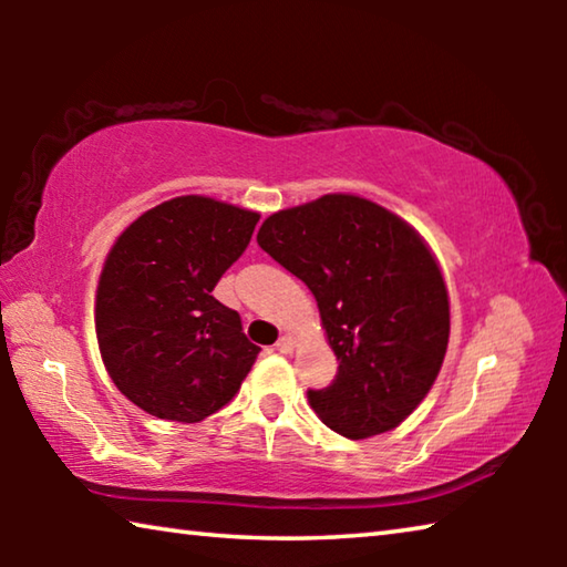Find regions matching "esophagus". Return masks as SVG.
<instances>
[{
    "label": "esophagus",
    "mask_w": 567,
    "mask_h": 567,
    "mask_svg": "<svg viewBox=\"0 0 567 567\" xmlns=\"http://www.w3.org/2000/svg\"><path fill=\"white\" fill-rule=\"evenodd\" d=\"M295 348H297V342H295L292 334H282V338L277 340V350H280L282 354H292Z\"/></svg>",
    "instance_id": "obj_1"
}]
</instances>
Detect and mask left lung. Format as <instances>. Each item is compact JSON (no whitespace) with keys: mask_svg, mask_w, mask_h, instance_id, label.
Here are the masks:
<instances>
[{"mask_svg":"<svg viewBox=\"0 0 567 567\" xmlns=\"http://www.w3.org/2000/svg\"><path fill=\"white\" fill-rule=\"evenodd\" d=\"M257 245L310 287L338 354L332 385L307 392L318 417L350 440L405 422L450 340L445 277L417 229L368 197L332 192L267 217Z\"/></svg>","mask_w":567,"mask_h":567,"instance_id":"obj_1","label":"left lung"}]
</instances>
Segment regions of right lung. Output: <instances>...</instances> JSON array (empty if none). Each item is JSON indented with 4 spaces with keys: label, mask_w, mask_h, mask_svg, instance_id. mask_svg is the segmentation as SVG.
Instances as JSON below:
<instances>
[{
    "label": "right lung",
    "mask_w": 567,
    "mask_h": 567,
    "mask_svg": "<svg viewBox=\"0 0 567 567\" xmlns=\"http://www.w3.org/2000/svg\"><path fill=\"white\" fill-rule=\"evenodd\" d=\"M257 219L223 199L182 195L114 239L94 292V330L112 382L140 410L199 422L237 395L260 348L213 290Z\"/></svg>",
    "instance_id": "add662e5"
}]
</instances>
